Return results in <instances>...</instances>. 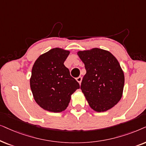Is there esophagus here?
Instances as JSON below:
<instances>
[{"instance_id": "34e87169", "label": "esophagus", "mask_w": 146, "mask_h": 146, "mask_svg": "<svg viewBox=\"0 0 146 146\" xmlns=\"http://www.w3.org/2000/svg\"><path fill=\"white\" fill-rule=\"evenodd\" d=\"M76 80H77V82H78V83H79V84H81V81H82V77L79 76V77H77V78L76 79Z\"/></svg>"}]
</instances>
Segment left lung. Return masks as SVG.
<instances>
[{
    "label": "left lung",
    "mask_w": 146,
    "mask_h": 146,
    "mask_svg": "<svg viewBox=\"0 0 146 146\" xmlns=\"http://www.w3.org/2000/svg\"><path fill=\"white\" fill-rule=\"evenodd\" d=\"M77 54L87 71L81 89L89 106L97 112L111 109L121 100L125 81L117 59L110 51L99 48L79 50Z\"/></svg>",
    "instance_id": "1"
}]
</instances>
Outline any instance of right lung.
<instances>
[{"label": "right lung", "mask_w": 146, "mask_h": 146, "mask_svg": "<svg viewBox=\"0 0 146 146\" xmlns=\"http://www.w3.org/2000/svg\"><path fill=\"white\" fill-rule=\"evenodd\" d=\"M69 53L61 48H52L40 55L33 66L30 78L33 96L36 104L48 111L65 110L71 95L80 87L64 65Z\"/></svg>", "instance_id": "obj_1"}]
</instances>
